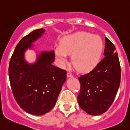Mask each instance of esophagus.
<instances>
[{
  "label": "esophagus",
  "instance_id": "1",
  "mask_svg": "<svg viewBox=\"0 0 130 130\" xmlns=\"http://www.w3.org/2000/svg\"><path fill=\"white\" fill-rule=\"evenodd\" d=\"M67 76L68 77H73V75L72 74V73L70 72H68L67 74Z\"/></svg>",
  "mask_w": 130,
  "mask_h": 130
}]
</instances>
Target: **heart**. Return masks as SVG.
Here are the masks:
<instances>
[{
    "label": "heart",
    "mask_w": 130,
    "mask_h": 130,
    "mask_svg": "<svg viewBox=\"0 0 130 130\" xmlns=\"http://www.w3.org/2000/svg\"><path fill=\"white\" fill-rule=\"evenodd\" d=\"M103 48L101 37L80 31L65 38L60 45L56 46L54 53L61 65L69 62L68 56L72 54V61L75 68L80 72H87L98 66Z\"/></svg>",
    "instance_id": "heart-1"
}]
</instances>
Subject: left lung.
<instances>
[{"label": "left lung", "mask_w": 130, "mask_h": 130, "mask_svg": "<svg viewBox=\"0 0 130 130\" xmlns=\"http://www.w3.org/2000/svg\"><path fill=\"white\" fill-rule=\"evenodd\" d=\"M116 48L105 38V58L92 71L79 77L81 88L77 101L82 110L99 116L108 110L121 82V65Z\"/></svg>", "instance_id": "left-lung-1"}]
</instances>
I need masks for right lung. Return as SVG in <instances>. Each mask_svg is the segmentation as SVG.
I'll return each instance as SVG.
<instances>
[{"label": "right lung", "instance_id": "right-lung-1", "mask_svg": "<svg viewBox=\"0 0 130 130\" xmlns=\"http://www.w3.org/2000/svg\"><path fill=\"white\" fill-rule=\"evenodd\" d=\"M44 32L43 29H38L22 38L9 65V82L16 101L24 111L35 116L45 114L54 107L67 78L66 71L52 64L54 51L42 52L33 64L24 59L25 51Z\"/></svg>", "mask_w": 130, "mask_h": 130}]
</instances>
